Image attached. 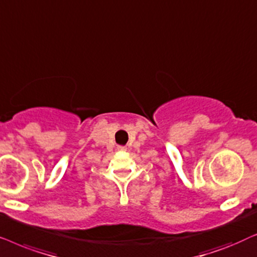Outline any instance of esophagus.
<instances>
[{"label": "esophagus", "instance_id": "1", "mask_svg": "<svg viewBox=\"0 0 257 257\" xmlns=\"http://www.w3.org/2000/svg\"><path fill=\"white\" fill-rule=\"evenodd\" d=\"M117 149H118V150H125V147H123V146H118V147H117Z\"/></svg>", "mask_w": 257, "mask_h": 257}]
</instances>
